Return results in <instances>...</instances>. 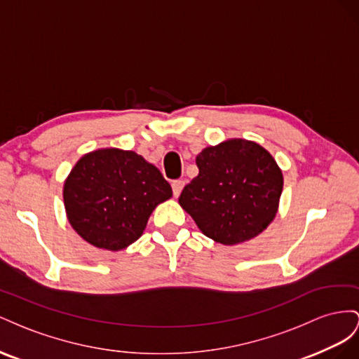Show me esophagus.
<instances>
[{
	"label": "esophagus",
	"instance_id": "esophagus-1",
	"mask_svg": "<svg viewBox=\"0 0 359 359\" xmlns=\"http://www.w3.org/2000/svg\"><path fill=\"white\" fill-rule=\"evenodd\" d=\"M183 187H185V182H183V180H174V182L171 183L174 197H179V196H180V192H182Z\"/></svg>",
	"mask_w": 359,
	"mask_h": 359
}]
</instances>
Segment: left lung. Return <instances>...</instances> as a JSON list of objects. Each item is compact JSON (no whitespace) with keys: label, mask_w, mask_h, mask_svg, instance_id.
Returning a JSON list of instances; mask_svg holds the SVG:
<instances>
[{"label":"left lung","mask_w":359,"mask_h":359,"mask_svg":"<svg viewBox=\"0 0 359 359\" xmlns=\"http://www.w3.org/2000/svg\"><path fill=\"white\" fill-rule=\"evenodd\" d=\"M198 176L183 188L179 204L204 236L222 245L248 242L275 219L283 171L259 142L230 138L203 149Z\"/></svg>","instance_id":"8db88e82"}]
</instances>
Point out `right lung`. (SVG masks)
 I'll return each instance as SVG.
<instances>
[{
	"mask_svg": "<svg viewBox=\"0 0 359 359\" xmlns=\"http://www.w3.org/2000/svg\"><path fill=\"white\" fill-rule=\"evenodd\" d=\"M171 197L170 183L153 163L116 147L81 156L63 187L72 229L108 251L125 250L140 239L151 212Z\"/></svg>",
	"mask_w": 359,
	"mask_h": 359,
	"instance_id": "obj_1",
	"label": "right lung"
}]
</instances>
